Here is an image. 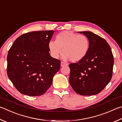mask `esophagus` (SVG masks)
<instances>
[{"instance_id": "1", "label": "esophagus", "mask_w": 122, "mask_h": 122, "mask_svg": "<svg viewBox=\"0 0 122 122\" xmlns=\"http://www.w3.org/2000/svg\"><path fill=\"white\" fill-rule=\"evenodd\" d=\"M68 64L66 62H61V67H63V66H68Z\"/></svg>"}]
</instances>
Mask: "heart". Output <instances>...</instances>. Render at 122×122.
Listing matches in <instances>:
<instances>
[{"label": "heart", "mask_w": 122, "mask_h": 122, "mask_svg": "<svg viewBox=\"0 0 122 122\" xmlns=\"http://www.w3.org/2000/svg\"><path fill=\"white\" fill-rule=\"evenodd\" d=\"M90 47V41L87 37L69 31L59 33L55 37V41H51L48 44L51 54L54 58H58L62 50V59L74 62L83 60L89 52Z\"/></svg>", "instance_id": "obj_1"}]
</instances>
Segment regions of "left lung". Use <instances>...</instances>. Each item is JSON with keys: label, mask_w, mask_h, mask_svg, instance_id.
<instances>
[{"label": "left lung", "mask_w": 122, "mask_h": 122, "mask_svg": "<svg viewBox=\"0 0 122 122\" xmlns=\"http://www.w3.org/2000/svg\"><path fill=\"white\" fill-rule=\"evenodd\" d=\"M78 32L89 39L90 50L83 60L69 65V83L77 93L82 96L96 95L111 80L114 56L105 39L91 31Z\"/></svg>", "instance_id": "obj_1"}]
</instances>
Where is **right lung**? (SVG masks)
<instances>
[{"label": "right lung", "instance_id": "1", "mask_svg": "<svg viewBox=\"0 0 122 122\" xmlns=\"http://www.w3.org/2000/svg\"><path fill=\"white\" fill-rule=\"evenodd\" d=\"M54 32L49 30L24 34L15 40L9 50L7 75L21 93L39 96L52 85L61 63L49 53L48 44Z\"/></svg>", "mask_w": 122, "mask_h": 122}]
</instances>
